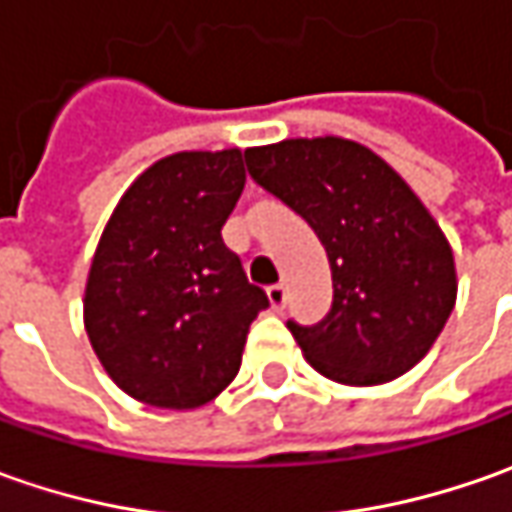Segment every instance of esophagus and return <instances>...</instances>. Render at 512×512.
<instances>
[{"mask_svg":"<svg viewBox=\"0 0 512 512\" xmlns=\"http://www.w3.org/2000/svg\"><path fill=\"white\" fill-rule=\"evenodd\" d=\"M267 302H270V307L273 310H285L287 305V290L282 285H273L267 287Z\"/></svg>","mask_w":512,"mask_h":512,"instance_id":"obj_1","label":"esophagus"}]
</instances>
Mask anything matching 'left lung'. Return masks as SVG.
Here are the masks:
<instances>
[{
  "mask_svg": "<svg viewBox=\"0 0 512 512\" xmlns=\"http://www.w3.org/2000/svg\"><path fill=\"white\" fill-rule=\"evenodd\" d=\"M256 185L325 245L333 305L319 325L287 322L305 359L339 384H384L427 356L456 305L442 227L396 170L339 136L245 150Z\"/></svg>",
  "mask_w": 512,
  "mask_h": 512,
  "instance_id": "8db88e82",
  "label": "left lung"
}]
</instances>
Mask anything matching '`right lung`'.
<instances>
[{"label": "right lung", "mask_w": 512, "mask_h": 512, "mask_svg": "<svg viewBox=\"0 0 512 512\" xmlns=\"http://www.w3.org/2000/svg\"><path fill=\"white\" fill-rule=\"evenodd\" d=\"M245 153L182 150L125 190L85 285V330L108 376L153 407L193 410L236 379L265 290L222 242Z\"/></svg>", "instance_id": "right-lung-1"}]
</instances>
